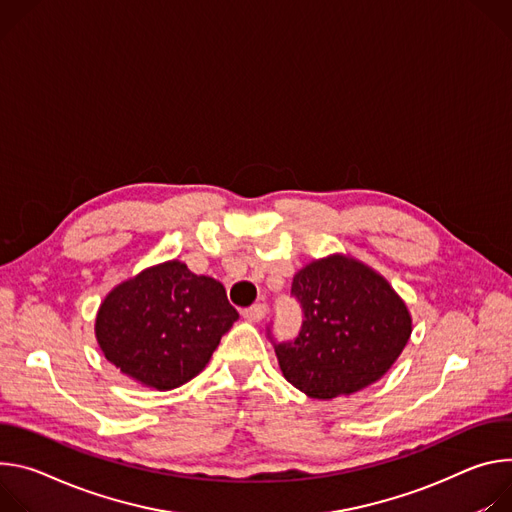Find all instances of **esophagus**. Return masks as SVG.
<instances>
[{
	"mask_svg": "<svg viewBox=\"0 0 512 512\" xmlns=\"http://www.w3.org/2000/svg\"><path fill=\"white\" fill-rule=\"evenodd\" d=\"M242 317H244L246 321H252V323L262 321V319L266 317V305H264V303H256V305L244 309V311H242Z\"/></svg>",
	"mask_w": 512,
	"mask_h": 512,
	"instance_id": "34e87169",
	"label": "esophagus"
}]
</instances>
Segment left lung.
<instances>
[{"label": "left lung", "mask_w": 512, "mask_h": 512, "mask_svg": "<svg viewBox=\"0 0 512 512\" xmlns=\"http://www.w3.org/2000/svg\"><path fill=\"white\" fill-rule=\"evenodd\" d=\"M291 295L303 309L293 342L274 344L278 366L311 399L329 401L380 380L405 350L413 319L388 280L350 256L303 266Z\"/></svg>", "instance_id": "obj_1"}]
</instances>
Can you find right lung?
I'll return each instance as SVG.
<instances>
[{
	"label": "right lung",
	"mask_w": 512,
	"mask_h": 512,
	"mask_svg": "<svg viewBox=\"0 0 512 512\" xmlns=\"http://www.w3.org/2000/svg\"><path fill=\"white\" fill-rule=\"evenodd\" d=\"M238 317L219 280L168 260L109 291L97 311L95 337L122 374L170 390L207 366Z\"/></svg>",
	"instance_id": "right-lung-1"
}]
</instances>
